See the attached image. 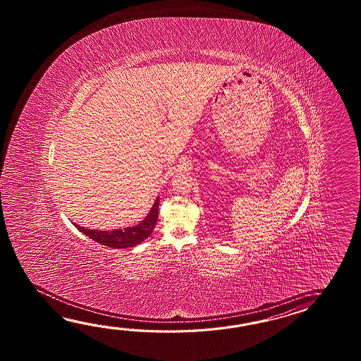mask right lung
<instances>
[{"mask_svg":"<svg viewBox=\"0 0 361 361\" xmlns=\"http://www.w3.org/2000/svg\"><path fill=\"white\" fill-rule=\"evenodd\" d=\"M159 202L160 199H156L154 207H151V212L147 215L146 219L134 227H129L125 230L97 231L87 230L76 224L77 230L84 232L86 236H89L102 245L109 246V247L123 249V247L138 245L154 231L159 218Z\"/></svg>","mask_w":361,"mask_h":361,"instance_id":"obj_1","label":"right lung"}]
</instances>
